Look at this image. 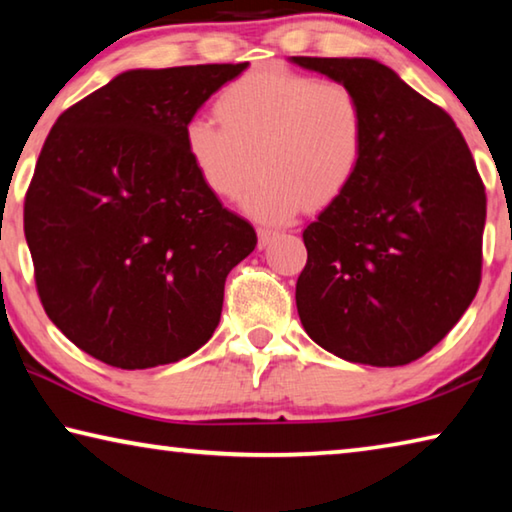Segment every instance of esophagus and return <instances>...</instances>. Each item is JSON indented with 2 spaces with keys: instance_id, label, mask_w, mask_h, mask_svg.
Listing matches in <instances>:
<instances>
[{
  "instance_id": "34e87169",
  "label": "esophagus",
  "mask_w": 512,
  "mask_h": 512,
  "mask_svg": "<svg viewBox=\"0 0 512 512\" xmlns=\"http://www.w3.org/2000/svg\"><path fill=\"white\" fill-rule=\"evenodd\" d=\"M280 235L277 230H271V228H257V237H259V248H266L271 241Z\"/></svg>"
}]
</instances>
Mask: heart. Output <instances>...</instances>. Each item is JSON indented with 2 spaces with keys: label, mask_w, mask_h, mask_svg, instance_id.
<instances>
[{
  "label": "heart",
  "mask_w": 512,
  "mask_h": 512,
  "mask_svg": "<svg viewBox=\"0 0 512 512\" xmlns=\"http://www.w3.org/2000/svg\"><path fill=\"white\" fill-rule=\"evenodd\" d=\"M221 124L194 117L185 146L214 196H244V210L264 221H287L302 207L325 210L359 176L366 153V110L341 81L314 79L284 67L248 72L214 103Z\"/></svg>",
  "instance_id": "b5f03b06"
}]
</instances>
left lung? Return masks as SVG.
Here are the masks:
<instances>
[{"label":"left lung","mask_w":512,"mask_h":512,"mask_svg":"<svg viewBox=\"0 0 512 512\" xmlns=\"http://www.w3.org/2000/svg\"><path fill=\"white\" fill-rule=\"evenodd\" d=\"M291 63L350 85L366 110L359 176L302 232V327L345 361L406 366L445 339L479 291L483 180L454 119L391 67Z\"/></svg>","instance_id":"8db88e82"}]
</instances>
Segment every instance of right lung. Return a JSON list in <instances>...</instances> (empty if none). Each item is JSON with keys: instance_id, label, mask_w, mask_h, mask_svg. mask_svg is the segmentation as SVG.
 Segmentation results:
<instances>
[{"instance_id": "add662e5", "label": "right lung", "mask_w": 512, "mask_h": 512, "mask_svg": "<svg viewBox=\"0 0 512 512\" xmlns=\"http://www.w3.org/2000/svg\"><path fill=\"white\" fill-rule=\"evenodd\" d=\"M237 65L131 69L51 128L24 198L42 307L76 348L144 370L212 339L225 277L257 246L198 176L185 126Z\"/></svg>"}]
</instances>
